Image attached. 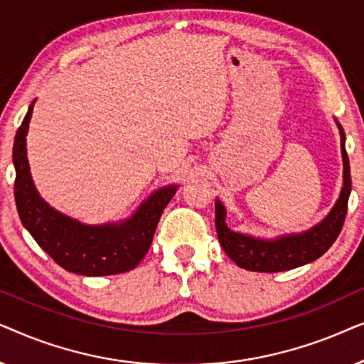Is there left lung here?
<instances>
[{
  "label": "left lung",
  "instance_id": "8db88e82",
  "mask_svg": "<svg viewBox=\"0 0 364 364\" xmlns=\"http://www.w3.org/2000/svg\"><path fill=\"white\" fill-rule=\"evenodd\" d=\"M341 136V156H343V187L340 198L326 218L310 230L291 235H282L273 240L255 238L245 233L233 232L228 228L225 217L227 210L220 200H215V227L218 242L228 257L240 268L250 272L275 273L291 268L306 265L320 258L330 248L340 235L343 223L346 218L348 198L351 193V173L350 159L345 149V131L336 121Z\"/></svg>",
  "mask_w": 364,
  "mask_h": 364
}]
</instances>
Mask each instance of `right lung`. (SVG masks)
I'll return each instance as SVG.
<instances>
[{
    "instance_id": "obj_1",
    "label": "right lung",
    "mask_w": 364,
    "mask_h": 364,
    "mask_svg": "<svg viewBox=\"0 0 364 364\" xmlns=\"http://www.w3.org/2000/svg\"><path fill=\"white\" fill-rule=\"evenodd\" d=\"M33 106L34 101L18 129L13 146L16 171L14 200L24 228L59 267L77 275H116L136 268L146 257L159 218L176 196L177 186L159 188L139 205L132 217L116 223L86 225L54 210L39 197L29 172L26 136Z\"/></svg>"
}]
</instances>
